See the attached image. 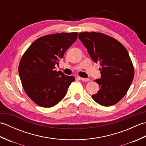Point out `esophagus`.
Returning <instances> with one entry per match:
<instances>
[{"mask_svg":"<svg viewBox=\"0 0 146 146\" xmlns=\"http://www.w3.org/2000/svg\"><path fill=\"white\" fill-rule=\"evenodd\" d=\"M81 78V80H82L83 82H88L90 79L89 78Z\"/></svg>","mask_w":146,"mask_h":146,"instance_id":"1","label":"esophagus"}]
</instances>
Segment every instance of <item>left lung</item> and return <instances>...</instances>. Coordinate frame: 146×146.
<instances>
[{
  "instance_id": "1",
  "label": "left lung",
  "mask_w": 146,
  "mask_h": 146,
  "mask_svg": "<svg viewBox=\"0 0 146 146\" xmlns=\"http://www.w3.org/2000/svg\"><path fill=\"white\" fill-rule=\"evenodd\" d=\"M78 38L96 63H99L101 78L95 82L100 90L92 95L102 106L118 103L127 92L134 76L128 51L120 42L100 33H80Z\"/></svg>"
}]
</instances>
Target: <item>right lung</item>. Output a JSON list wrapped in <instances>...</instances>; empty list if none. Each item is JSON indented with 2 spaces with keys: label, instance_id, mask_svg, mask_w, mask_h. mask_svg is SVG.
I'll use <instances>...</instances> for the list:
<instances>
[{
  "label": "right lung",
  "instance_id": "1",
  "mask_svg": "<svg viewBox=\"0 0 146 146\" xmlns=\"http://www.w3.org/2000/svg\"><path fill=\"white\" fill-rule=\"evenodd\" d=\"M78 33L46 35L36 39L24 52L19 75L24 91L39 106L58 104L66 94L75 77L55 70L64 52L76 41Z\"/></svg>",
  "mask_w": 146,
  "mask_h": 146
}]
</instances>
